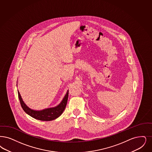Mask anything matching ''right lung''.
I'll return each mask as SVG.
<instances>
[{
  "label": "right lung",
  "instance_id": "1",
  "mask_svg": "<svg viewBox=\"0 0 152 152\" xmlns=\"http://www.w3.org/2000/svg\"><path fill=\"white\" fill-rule=\"evenodd\" d=\"M18 96L21 106L24 110L25 112L29 115L33 117L34 119L40 120L42 121H50L54 120L61 115L63 111L65 109L67 105L68 97V91H67L66 96L61 103L57 106L49 108L41 111H35L29 108L23 101L20 94L18 91Z\"/></svg>",
  "mask_w": 152,
  "mask_h": 152
}]
</instances>
